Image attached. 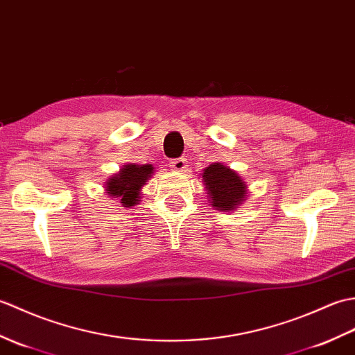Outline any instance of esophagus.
Instances as JSON below:
<instances>
[{
	"label": "esophagus",
	"mask_w": 355,
	"mask_h": 355,
	"mask_svg": "<svg viewBox=\"0 0 355 355\" xmlns=\"http://www.w3.org/2000/svg\"><path fill=\"white\" fill-rule=\"evenodd\" d=\"M187 164H188V161L185 159V157H176V159H171L170 167L176 171H185V168L188 167Z\"/></svg>",
	"instance_id": "34e87169"
}]
</instances>
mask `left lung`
Returning a JSON list of instances; mask_svg holds the SVG:
<instances>
[{"label":"left lung","instance_id":"obj_1","mask_svg":"<svg viewBox=\"0 0 355 355\" xmlns=\"http://www.w3.org/2000/svg\"><path fill=\"white\" fill-rule=\"evenodd\" d=\"M202 182L208 194V202L217 211H234L246 199V182L234 170L220 162L211 164L203 170Z\"/></svg>","mask_w":355,"mask_h":355}]
</instances>
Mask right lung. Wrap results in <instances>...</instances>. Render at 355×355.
Here are the masks:
<instances>
[{"instance_id":"1","label":"right lung","mask_w":355,"mask_h":355,"mask_svg":"<svg viewBox=\"0 0 355 355\" xmlns=\"http://www.w3.org/2000/svg\"><path fill=\"white\" fill-rule=\"evenodd\" d=\"M153 175V165L144 164H128L106 180V193L107 196L120 199V203L125 208L135 207L139 202L141 188Z\"/></svg>"}]
</instances>
